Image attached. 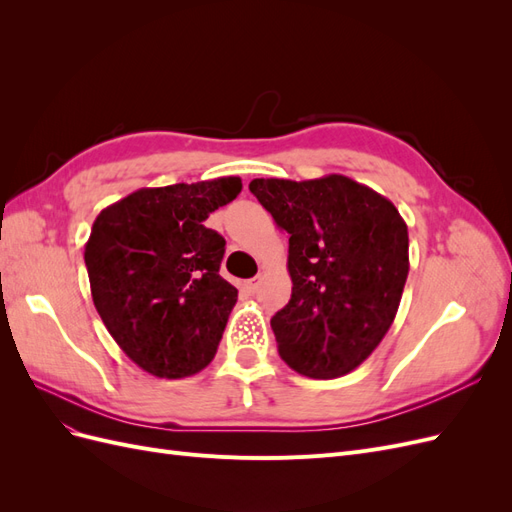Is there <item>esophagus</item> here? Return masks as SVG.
I'll list each match as a JSON object with an SVG mask.
<instances>
[{
  "instance_id": "34e87169",
  "label": "esophagus",
  "mask_w": 512,
  "mask_h": 512,
  "mask_svg": "<svg viewBox=\"0 0 512 512\" xmlns=\"http://www.w3.org/2000/svg\"><path fill=\"white\" fill-rule=\"evenodd\" d=\"M258 284H260V280H258V277H252V280H247V282H243V290H245L247 294H254V292L258 290Z\"/></svg>"
}]
</instances>
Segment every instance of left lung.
Masks as SVG:
<instances>
[{
    "instance_id": "left-lung-1",
    "label": "left lung",
    "mask_w": 512,
    "mask_h": 512,
    "mask_svg": "<svg viewBox=\"0 0 512 512\" xmlns=\"http://www.w3.org/2000/svg\"><path fill=\"white\" fill-rule=\"evenodd\" d=\"M250 192L286 230L292 294L271 318L301 376L350 374L391 329L408 280V226L389 198L344 175L254 179Z\"/></svg>"
}]
</instances>
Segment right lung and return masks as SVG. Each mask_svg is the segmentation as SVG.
Listing matches in <instances>:
<instances>
[{
    "label": "right lung",
    "mask_w": 512,
    "mask_h": 512,
    "mask_svg": "<svg viewBox=\"0 0 512 512\" xmlns=\"http://www.w3.org/2000/svg\"><path fill=\"white\" fill-rule=\"evenodd\" d=\"M239 177L143 188L100 211L85 245L91 297L108 333L158 378H185L218 352L237 288L220 275L224 237L209 213Z\"/></svg>",
    "instance_id": "1"
}]
</instances>
